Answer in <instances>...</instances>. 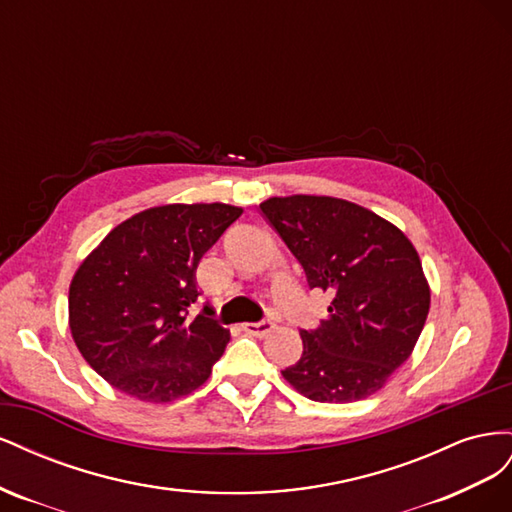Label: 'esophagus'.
<instances>
[{
    "label": "esophagus",
    "instance_id": "esophagus-1",
    "mask_svg": "<svg viewBox=\"0 0 512 512\" xmlns=\"http://www.w3.org/2000/svg\"><path fill=\"white\" fill-rule=\"evenodd\" d=\"M273 327H275V324H273L271 320H260V322H245V324H241V329H243L245 333L256 335V337L267 335Z\"/></svg>",
    "mask_w": 512,
    "mask_h": 512
}]
</instances>
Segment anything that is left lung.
Wrapping results in <instances>:
<instances>
[{"instance_id":"1","label":"left lung","mask_w":512,"mask_h":512,"mask_svg":"<svg viewBox=\"0 0 512 512\" xmlns=\"http://www.w3.org/2000/svg\"><path fill=\"white\" fill-rule=\"evenodd\" d=\"M260 213L301 262L307 286L333 294L327 320L299 331L303 354L284 378L322 404L374 395L408 359L429 314L414 245L342 198H269Z\"/></svg>"}]
</instances>
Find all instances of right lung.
Segmentation results:
<instances>
[{"label": "right lung", "instance_id": "add662e5", "mask_svg": "<svg viewBox=\"0 0 512 512\" xmlns=\"http://www.w3.org/2000/svg\"><path fill=\"white\" fill-rule=\"evenodd\" d=\"M243 209L153 207L121 222L70 284V331L85 361L141 401H173L203 384L228 331L213 309L192 318L196 269Z\"/></svg>", "mask_w": 512, "mask_h": 512}]
</instances>
